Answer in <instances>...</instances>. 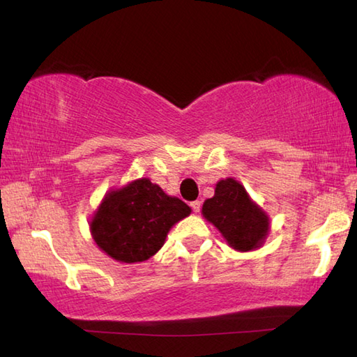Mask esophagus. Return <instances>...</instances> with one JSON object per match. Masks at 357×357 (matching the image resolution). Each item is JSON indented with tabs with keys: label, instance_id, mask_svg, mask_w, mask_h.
<instances>
[{
	"label": "esophagus",
	"instance_id": "obj_1",
	"mask_svg": "<svg viewBox=\"0 0 357 357\" xmlns=\"http://www.w3.org/2000/svg\"><path fill=\"white\" fill-rule=\"evenodd\" d=\"M190 207L193 208V211H196V213H198V211L201 210V201H193V202H190Z\"/></svg>",
	"mask_w": 357,
	"mask_h": 357
}]
</instances>
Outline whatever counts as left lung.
<instances>
[{
	"mask_svg": "<svg viewBox=\"0 0 357 357\" xmlns=\"http://www.w3.org/2000/svg\"><path fill=\"white\" fill-rule=\"evenodd\" d=\"M202 215L241 252L259 247L268 233V218L248 198L245 188L231 178L219 181L213 198L202 206Z\"/></svg>",
	"mask_w": 357,
	"mask_h": 357,
	"instance_id": "obj_1",
	"label": "left lung"
}]
</instances>
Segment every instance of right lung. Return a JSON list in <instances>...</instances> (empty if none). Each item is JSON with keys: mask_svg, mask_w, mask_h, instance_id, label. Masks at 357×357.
Instances as JSON below:
<instances>
[{"mask_svg": "<svg viewBox=\"0 0 357 357\" xmlns=\"http://www.w3.org/2000/svg\"><path fill=\"white\" fill-rule=\"evenodd\" d=\"M190 211L185 202L144 178L105 196L90 229L98 247L113 259L142 262L162 247L169 230Z\"/></svg>", "mask_w": 357, "mask_h": 357, "instance_id": "obj_1", "label": "right lung"}]
</instances>
